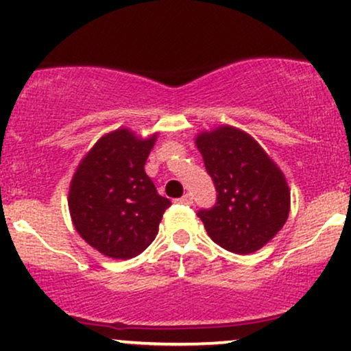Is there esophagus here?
<instances>
[{"instance_id": "1", "label": "esophagus", "mask_w": 351, "mask_h": 351, "mask_svg": "<svg viewBox=\"0 0 351 351\" xmlns=\"http://www.w3.org/2000/svg\"><path fill=\"white\" fill-rule=\"evenodd\" d=\"M180 204H186V206H191L193 204V196L189 195V193H186V195H183L181 198L178 199Z\"/></svg>"}]
</instances>
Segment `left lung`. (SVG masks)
<instances>
[{"instance_id":"left-lung-1","label":"left lung","mask_w":351,"mask_h":351,"mask_svg":"<svg viewBox=\"0 0 351 351\" xmlns=\"http://www.w3.org/2000/svg\"><path fill=\"white\" fill-rule=\"evenodd\" d=\"M196 147L217 193L215 206L198 211L208 236L234 254L259 251L291 211L284 173L251 135L229 125L199 134Z\"/></svg>"}]
</instances>
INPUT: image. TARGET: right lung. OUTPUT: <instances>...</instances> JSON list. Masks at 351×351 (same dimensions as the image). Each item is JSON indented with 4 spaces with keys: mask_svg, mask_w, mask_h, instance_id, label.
<instances>
[{
    "mask_svg": "<svg viewBox=\"0 0 351 351\" xmlns=\"http://www.w3.org/2000/svg\"><path fill=\"white\" fill-rule=\"evenodd\" d=\"M156 135L138 138L127 128L104 135L79 163L69 188L75 231L114 259H132L153 243L165 209L171 204L156 193L145 173Z\"/></svg>",
    "mask_w": 351,
    "mask_h": 351,
    "instance_id": "right-lung-1",
    "label": "right lung"
}]
</instances>
